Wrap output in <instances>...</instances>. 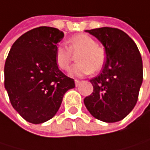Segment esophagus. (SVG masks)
<instances>
[{
	"label": "esophagus",
	"instance_id": "34e87169",
	"mask_svg": "<svg viewBox=\"0 0 150 150\" xmlns=\"http://www.w3.org/2000/svg\"><path fill=\"white\" fill-rule=\"evenodd\" d=\"M74 83H76V86H78V85L80 84V81H79V80H77V79L74 80Z\"/></svg>",
	"mask_w": 150,
	"mask_h": 150
}]
</instances>
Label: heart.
<instances>
[{
  "label": "heart",
  "mask_w": 150,
  "mask_h": 150,
  "mask_svg": "<svg viewBox=\"0 0 150 150\" xmlns=\"http://www.w3.org/2000/svg\"><path fill=\"white\" fill-rule=\"evenodd\" d=\"M77 56V62L71 69L74 76H85L90 73L100 72L107 60V52L104 47L86 34L72 36L68 41V47L59 45L56 48L55 59L57 65L64 71H68L71 63Z\"/></svg>",
  "instance_id": "1"
}]
</instances>
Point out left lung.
Instances as JSON below:
<instances>
[{
  "label": "left lung",
  "instance_id": "obj_1",
  "mask_svg": "<svg viewBox=\"0 0 150 150\" xmlns=\"http://www.w3.org/2000/svg\"><path fill=\"white\" fill-rule=\"evenodd\" d=\"M104 45L107 61L90 82L93 92L84 99L92 116L106 123L118 122L133 109L143 80L141 53L124 31L113 27L86 30Z\"/></svg>",
  "mask_w": 150,
  "mask_h": 150
}]
</instances>
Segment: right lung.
<instances>
[{
  "instance_id": "1",
  "label": "right lung",
  "mask_w": 150,
  "mask_h": 150,
  "mask_svg": "<svg viewBox=\"0 0 150 150\" xmlns=\"http://www.w3.org/2000/svg\"><path fill=\"white\" fill-rule=\"evenodd\" d=\"M58 28L40 26L22 35L12 45L4 67V85L12 107L32 124H42L58 112L74 79L57 65Z\"/></svg>"
}]
</instances>
